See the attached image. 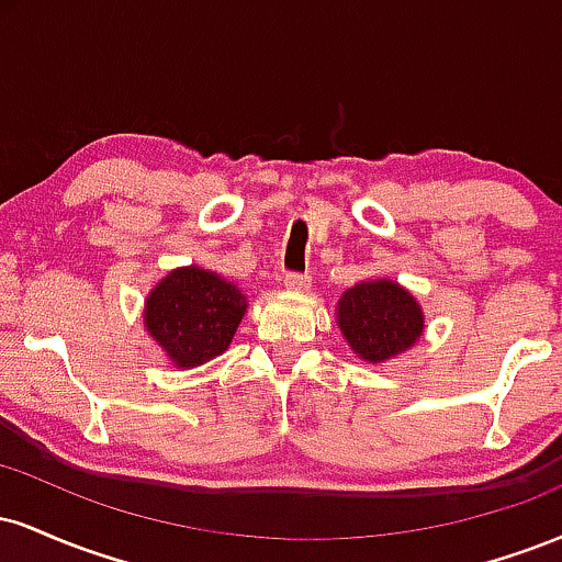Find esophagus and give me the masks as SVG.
Here are the masks:
<instances>
[{"instance_id": "esophagus-1", "label": "esophagus", "mask_w": 562, "mask_h": 562, "mask_svg": "<svg viewBox=\"0 0 562 562\" xmlns=\"http://www.w3.org/2000/svg\"><path fill=\"white\" fill-rule=\"evenodd\" d=\"M282 285H285L288 290H295V293H301V290L312 288V277L301 274V272H288L285 277H282Z\"/></svg>"}]
</instances>
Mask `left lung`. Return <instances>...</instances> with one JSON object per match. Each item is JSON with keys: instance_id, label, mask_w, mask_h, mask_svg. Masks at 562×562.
Listing matches in <instances>:
<instances>
[{"instance_id": "8db88e82", "label": "left lung", "mask_w": 562, "mask_h": 562, "mask_svg": "<svg viewBox=\"0 0 562 562\" xmlns=\"http://www.w3.org/2000/svg\"><path fill=\"white\" fill-rule=\"evenodd\" d=\"M338 325L359 359L380 364L415 346L423 335V308L393 280L359 282L338 301Z\"/></svg>"}]
</instances>
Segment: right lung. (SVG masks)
<instances>
[{
    "instance_id": "add662e5",
    "label": "right lung",
    "mask_w": 562,
    "mask_h": 562,
    "mask_svg": "<svg viewBox=\"0 0 562 562\" xmlns=\"http://www.w3.org/2000/svg\"><path fill=\"white\" fill-rule=\"evenodd\" d=\"M245 308L240 288L222 274L182 267L147 295L145 327L173 364L190 370L227 351Z\"/></svg>"
}]
</instances>
